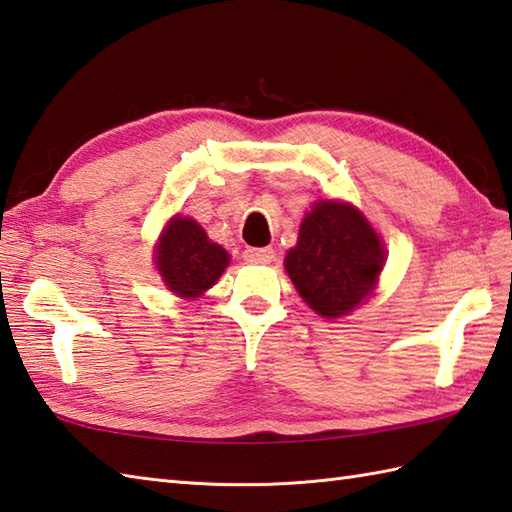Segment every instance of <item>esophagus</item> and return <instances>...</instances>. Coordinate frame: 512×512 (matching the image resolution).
Instances as JSON below:
<instances>
[{
  "label": "esophagus",
  "mask_w": 512,
  "mask_h": 512,
  "mask_svg": "<svg viewBox=\"0 0 512 512\" xmlns=\"http://www.w3.org/2000/svg\"><path fill=\"white\" fill-rule=\"evenodd\" d=\"M243 258L252 265H267L274 260V249L271 247H247L243 252Z\"/></svg>",
  "instance_id": "obj_1"
}]
</instances>
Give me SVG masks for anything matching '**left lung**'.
Listing matches in <instances>:
<instances>
[{
  "instance_id": "1",
  "label": "left lung",
  "mask_w": 512,
  "mask_h": 512,
  "mask_svg": "<svg viewBox=\"0 0 512 512\" xmlns=\"http://www.w3.org/2000/svg\"><path fill=\"white\" fill-rule=\"evenodd\" d=\"M384 265L378 234L356 207L336 201L314 205L289 249L285 269L302 300L325 318L349 314L367 298Z\"/></svg>"
}]
</instances>
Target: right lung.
<instances>
[{
	"mask_svg": "<svg viewBox=\"0 0 512 512\" xmlns=\"http://www.w3.org/2000/svg\"><path fill=\"white\" fill-rule=\"evenodd\" d=\"M154 258L165 285L183 298L201 296L221 278L229 263L225 249L212 243L201 225L181 216L165 227Z\"/></svg>",
	"mask_w": 512,
	"mask_h": 512,
	"instance_id": "1",
	"label": "right lung"
}]
</instances>
